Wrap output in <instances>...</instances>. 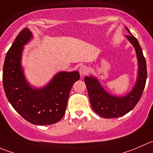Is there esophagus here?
<instances>
[{
	"instance_id": "obj_1",
	"label": "esophagus",
	"mask_w": 153,
	"mask_h": 153,
	"mask_svg": "<svg viewBox=\"0 0 153 153\" xmlns=\"http://www.w3.org/2000/svg\"><path fill=\"white\" fill-rule=\"evenodd\" d=\"M88 68H87L86 66H85V65H82V66L79 67V74H80L82 76L85 75V74L88 73Z\"/></svg>"
}]
</instances>
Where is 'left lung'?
Instances as JSON below:
<instances>
[{
	"label": "left lung",
	"mask_w": 153,
	"mask_h": 153,
	"mask_svg": "<svg viewBox=\"0 0 153 153\" xmlns=\"http://www.w3.org/2000/svg\"><path fill=\"white\" fill-rule=\"evenodd\" d=\"M130 35L126 38L134 47L138 61V76L136 84L131 92L123 97H116L107 93L97 78L85 76L84 81L87 87L90 103L93 110L105 119L124 116L133 110L140 99L147 78L146 63L138 40L128 30Z\"/></svg>",
	"instance_id": "left-lung-1"
}]
</instances>
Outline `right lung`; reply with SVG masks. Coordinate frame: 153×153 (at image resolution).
<instances>
[{
	"label": "right lung",
	"mask_w": 153,
	"mask_h": 153,
	"mask_svg": "<svg viewBox=\"0 0 153 153\" xmlns=\"http://www.w3.org/2000/svg\"><path fill=\"white\" fill-rule=\"evenodd\" d=\"M32 38L25 27L7 52L3 69V85L9 102L31 124L47 126L60 121L65 115L68 97L78 71L60 72L42 88H33L26 81L21 59L23 46Z\"/></svg>",
	"instance_id": "add662e5"
}]
</instances>
